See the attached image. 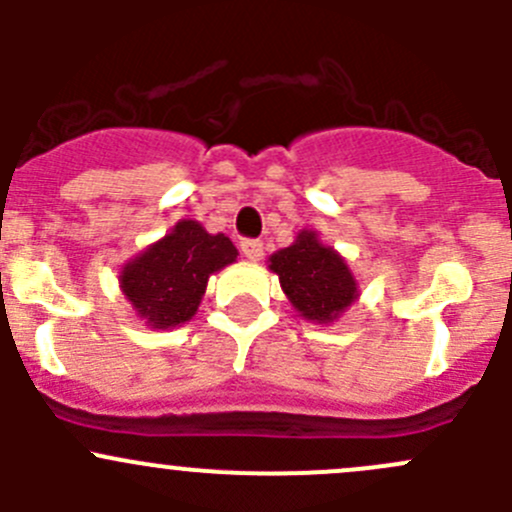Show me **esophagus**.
Masks as SVG:
<instances>
[{
  "mask_svg": "<svg viewBox=\"0 0 512 512\" xmlns=\"http://www.w3.org/2000/svg\"><path fill=\"white\" fill-rule=\"evenodd\" d=\"M240 250L247 260L257 262L262 257V242L260 240H242L240 242Z\"/></svg>",
  "mask_w": 512,
  "mask_h": 512,
  "instance_id": "obj_1",
  "label": "esophagus"
}]
</instances>
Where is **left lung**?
Masks as SVG:
<instances>
[{"instance_id": "8db88e82", "label": "left lung", "mask_w": 512, "mask_h": 512, "mask_svg": "<svg viewBox=\"0 0 512 512\" xmlns=\"http://www.w3.org/2000/svg\"><path fill=\"white\" fill-rule=\"evenodd\" d=\"M267 270L280 277L289 304L307 322L334 324L359 299L349 262L317 230H299L292 245L267 257Z\"/></svg>"}]
</instances>
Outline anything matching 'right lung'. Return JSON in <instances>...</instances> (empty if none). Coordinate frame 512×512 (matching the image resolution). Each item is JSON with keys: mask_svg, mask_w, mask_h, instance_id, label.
Masks as SVG:
<instances>
[{"mask_svg": "<svg viewBox=\"0 0 512 512\" xmlns=\"http://www.w3.org/2000/svg\"><path fill=\"white\" fill-rule=\"evenodd\" d=\"M232 262L237 247L230 237L210 235L198 220L185 218L128 260L118 285L146 327L175 329L195 317L210 277Z\"/></svg>", "mask_w": 512, "mask_h": 512, "instance_id": "add662e5", "label": "right lung"}]
</instances>
